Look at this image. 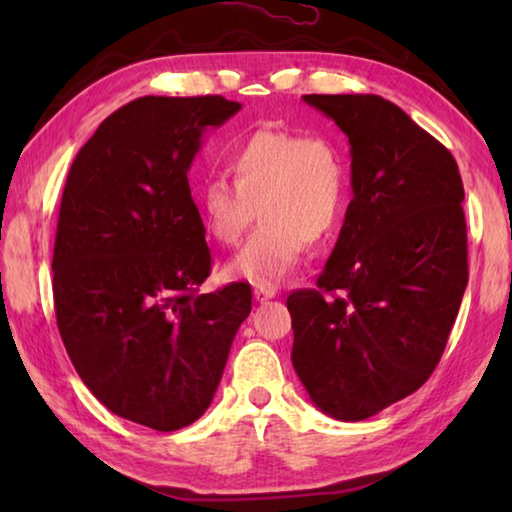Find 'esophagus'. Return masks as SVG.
Returning <instances> with one entry per match:
<instances>
[{"mask_svg": "<svg viewBox=\"0 0 512 512\" xmlns=\"http://www.w3.org/2000/svg\"><path fill=\"white\" fill-rule=\"evenodd\" d=\"M253 296H255L257 302H266V300L275 298V289L273 287H264V284H262V287H255Z\"/></svg>", "mask_w": 512, "mask_h": 512, "instance_id": "esophagus-1", "label": "esophagus"}]
</instances>
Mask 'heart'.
<instances>
[{
  "label": "heart",
  "instance_id": "b5f03b06",
  "mask_svg": "<svg viewBox=\"0 0 512 512\" xmlns=\"http://www.w3.org/2000/svg\"><path fill=\"white\" fill-rule=\"evenodd\" d=\"M230 178L214 173L198 187L205 228L235 246L255 219L262 223L225 273L257 287L280 282L307 246L334 235L348 201V164L325 135L257 128L228 151Z\"/></svg>",
  "mask_w": 512,
  "mask_h": 512
}]
</instances>
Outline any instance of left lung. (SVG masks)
I'll return each instance as SVG.
<instances>
[{"label": "left lung", "instance_id": "8db88e82", "mask_svg": "<svg viewBox=\"0 0 512 512\" xmlns=\"http://www.w3.org/2000/svg\"><path fill=\"white\" fill-rule=\"evenodd\" d=\"M348 135L352 201L316 289L287 298L291 361L320 411L359 422L418 391L467 287L454 155L377 94H305Z\"/></svg>", "mask_w": 512, "mask_h": 512}]
</instances>
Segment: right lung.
I'll return each instance as SVG.
<instances>
[{
	"instance_id": "add662e5",
	"label": "right lung",
	"mask_w": 512,
	"mask_h": 512,
	"mask_svg": "<svg viewBox=\"0 0 512 512\" xmlns=\"http://www.w3.org/2000/svg\"><path fill=\"white\" fill-rule=\"evenodd\" d=\"M239 110L219 94L135 99L67 173L51 262L60 339L106 409L155 431L205 413L253 307L246 282L198 293L212 257L187 180L203 133Z\"/></svg>"
}]
</instances>
